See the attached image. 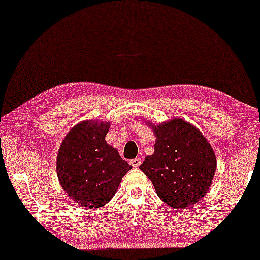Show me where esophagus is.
Wrapping results in <instances>:
<instances>
[{"label":"esophagus","instance_id":"34e87169","mask_svg":"<svg viewBox=\"0 0 260 260\" xmlns=\"http://www.w3.org/2000/svg\"><path fill=\"white\" fill-rule=\"evenodd\" d=\"M131 163V165L133 168H139L140 165H141V163H142V159L140 158V157H136V158H134V159H132V161L129 162Z\"/></svg>","mask_w":260,"mask_h":260}]
</instances>
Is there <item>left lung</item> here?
Returning a JSON list of instances; mask_svg holds the SVG:
<instances>
[{"label": "left lung", "instance_id": "left-lung-1", "mask_svg": "<svg viewBox=\"0 0 260 260\" xmlns=\"http://www.w3.org/2000/svg\"><path fill=\"white\" fill-rule=\"evenodd\" d=\"M152 127L154 153L140 169L152 181L157 196L171 208L186 209L206 196L217 168L210 143L196 126L173 118Z\"/></svg>", "mask_w": 260, "mask_h": 260}]
</instances>
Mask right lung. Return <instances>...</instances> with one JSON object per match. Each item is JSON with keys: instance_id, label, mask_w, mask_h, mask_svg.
Returning a JSON list of instances; mask_svg holds the SVG:
<instances>
[{"instance_id": "1", "label": "right lung", "mask_w": 260, "mask_h": 260, "mask_svg": "<svg viewBox=\"0 0 260 260\" xmlns=\"http://www.w3.org/2000/svg\"><path fill=\"white\" fill-rule=\"evenodd\" d=\"M109 126L108 121H80L68 132L59 147V183L78 206L89 209L105 206L132 169L105 141Z\"/></svg>"}]
</instances>
